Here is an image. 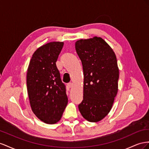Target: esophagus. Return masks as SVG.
<instances>
[{
  "mask_svg": "<svg viewBox=\"0 0 149 149\" xmlns=\"http://www.w3.org/2000/svg\"><path fill=\"white\" fill-rule=\"evenodd\" d=\"M68 86H69V87H70V88H71L72 86H73V83L72 82H69V83H68Z\"/></svg>",
  "mask_w": 149,
  "mask_h": 149,
  "instance_id": "34e87169",
  "label": "esophagus"
}]
</instances>
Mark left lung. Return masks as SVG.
I'll return each instance as SVG.
<instances>
[{
  "label": "left lung",
  "instance_id": "1",
  "mask_svg": "<svg viewBox=\"0 0 149 149\" xmlns=\"http://www.w3.org/2000/svg\"><path fill=\"white\" fill-rule=\"evenodd\" d=\"M75 50L84 75L79 111L88 121L99 122L110 111L117 93L119 72L116 54L107 42L97 37L77 40Z\"/></svg>",
  "mask_w": 149,
  "mask_h": 149
}]
</instances>
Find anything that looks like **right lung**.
I'll list each match as a JSON object with an SVG mask.
<instances>
[{
    "label": "right lung",
    "mask_w": 149,
    "mask_h": 149,
    "mask_svg": "<svg viewBox=\"0 0 149 149\" xmlns=\"http://www.w3.org/2000/svg\"><path fill=\"white\" fill-rule=\"evenodd\" d=\"M63 43L52 42L32 55L27 74V87L32 111L46 124L60 120L68 102L66 88L56 62Z\"/></svg>",
    "instance_id": "obj_1"
}]
</instances>
